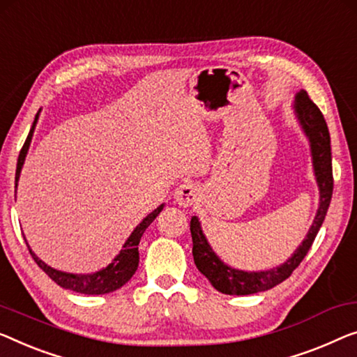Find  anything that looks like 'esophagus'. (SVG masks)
Instances as JSON below:
<instances>
[{"label":"esophagus","instance_id":"obj_1","mask_svg":"<svg viewBox=\"0 0 357 357\" xmlns=\"http://www.w3.org/2000/svg\"><path fill=\"white\" fill-rule=\"evenodd\" d=\"M197 194H199V190H197L194 184L190 183L179 184L176 190H174V202L185 208V206H190L194 204L197 199Z\"/></svg>","mask_w":357,"mask_h":357}]
</instances>
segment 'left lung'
<instances>
[{
	"mask_svg": "<svg viewBox=\"0 0 357 357\" xmlns=\"http://www.w3.org/2000/svg\"><path fill=\"white\" fill-rule=\"evenodd\" d=\"M294 112L303 132L310 141L312 169H314L316 183L319 188V206L314 221L307 231L305 241L295 250V253L285 263L266 271H242L226 264L215 253V250L206 241L199 218L190 220V236H192V255L197 269L210 280V284L218 291L226 295H253L279 285L280 282L290 278V274L303 261L306 253L314 242L324 220H326L328 205L333 192V174H332V151L331 135L322 112L310 99L305 89L295 94Z\"/></svg>",
	"mask_w": 357,
	"mask_h": 357,
	"instance_id": "left-lung-1",
	"label": "left lung"
}]
</instances>
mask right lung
<instances>
[{
	"label": "right lung",
	"mask_w": 357,
	"mask_h": 357,
	"mask_svg": "<svg viewBox=\"0 0 357 357\" xmlns=\"http://www.w3.org/2000/svg\"><path fill=\"white\" fill-rule=\"evenodd\" d=\"M40 112L35 115L33 125H31V130L26 136L25 144L22 147V151L19 153V160H17V169H15V189H17V183L20 178V172H22L26 152H29L31 137H33V131L35 126L38 123V116ZM17 192V190H15ZM163 204L160 206H157L155 210L149 213V215L142 220L139 225L135 227V231L131 232V236L126 238V242L121 247L120 253L112 259V263L105 266V268L96 271V273L91 274H72V273H63V271L54 269L51 266H47L45 261L36 257V255L31 252V248L29 243V252L31 255V258L35 259V263L40 266V268L45 271V273L50 275V278L56 282L57 285H61L62 289L66 290H72L77 291V294H83V295H104V294H110V291H115L123 287L128 280L132 278V274L136 273L137 264H139V250H137V245H139L141 237L144 231L151 226V222L155 220L158 216V213L163 210Z\"/></svg>",
	"instance_id": "obj_1"
}]
</instances>
